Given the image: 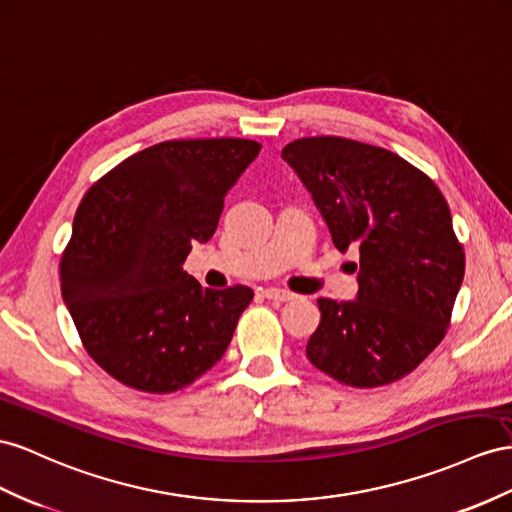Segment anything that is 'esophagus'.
<instances>
[{"mask_svg": "<svg viewBox=\"0 0 512 512\" xmlns=\"http://www.w3.org/2000/svg\"><path fill=\"white\" fill-rule=\"evenodd\" d=\"M264 296L270 300H281V303H287V300H294L296 294L290 290H281V287H268L264 290Z\"/></svg>", "mask_w": 512, "mask_h": 512, "instance_id": "1", "label": "esophagus"}]
</instances>
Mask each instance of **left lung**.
Segmentation results:
<instances>
[{"mask_svg": "<svg viewBox=\"0 0 512 512\" xmlns=\"http://www.w3.org/2000/svg\"><path fill=\"white\" fill-rule=\"evenodd\" d=\"M281 157L311 192L333 244L359 251L357 298L318 300L307 359L350 387L398 381L439 346L463 283L448 201L400 155L357 140L300 138Z\"/></svg>", "mask_w": 512, "mask_h": 512, "instance_id": "left-lung-1", "label": "left lung"}]
</instances>
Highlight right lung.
Instances as JSON below:
<instances>
[{"label":"right lung","instance_id":"1","mask_svg":"<svg viewBox=\"0 0 512 512\" xmlns=\"http://www.w3.org/2000/svg\"><path fill=\"white\" fill-rule=\"evenodd\" d=\"M242 138L166 140L127 157L77 207L60 287L90 357L149 393L188 387L220 361L253 290H209L183 270L259 155Z\"/></svg>","mask_w":512,"mask_h":512}]
</instances>
